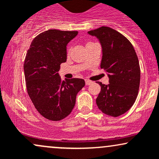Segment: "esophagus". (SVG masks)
I'll use <instances>...</instances> for the list:
<instances>
[{"label":"esophagus","mask_w":159,"mask_h":159,"mask_svg":"<svg viewBox=\"0 0 159 159\" xmlns=\"http://www.w3.org/2000/svg\"><path fill=\"white\" fill-rule=\"evenodd\" d=\"M85 83H86V85H90L93 83V81H90V80H85Z\"/></svg>","instance_id":"1"}]
</instances>
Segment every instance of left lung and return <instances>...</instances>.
Listing matches in <instances>:
<instances>
[{
  "label": "left lung",
  "mask_w": 159,
  "mask_h": 159,
  "mask_svg": "<svg viewBox=\"0 0 159 159\" xmlns=\"http://www.w3.org/2000/svg\"><path fill=\"white\" fill-rule=\"evenodd\" d=\"M102 48L101 69L108 73L109 84L97 82L101 91L96 105L104 114L119 116L134 105L139 90L140 69L134 47L123 34L108 27L90 30Z\"/></svg>",
  "instance_id": "1"
}]
</instances>
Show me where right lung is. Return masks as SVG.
Wrapping results in <instances>:
<instances>
[{"instance_id":"obj_1","label":"right lung","mask_w":159,"mask_h":159,"mask_svg":"<svg viewBox=\"0 0 159 159\" xmlns=\"http://www.w3.org/2000/svg\"><path fill=\"white\" fill-rule=\"evenodd\" d=\"M78 31L52 30L41 33L27 50L24 71L27 93L38 112L45 118L59 121L70 114L84 80L62 81L58 71L66 61V45Z\"/></svg>"}]
</instances>
